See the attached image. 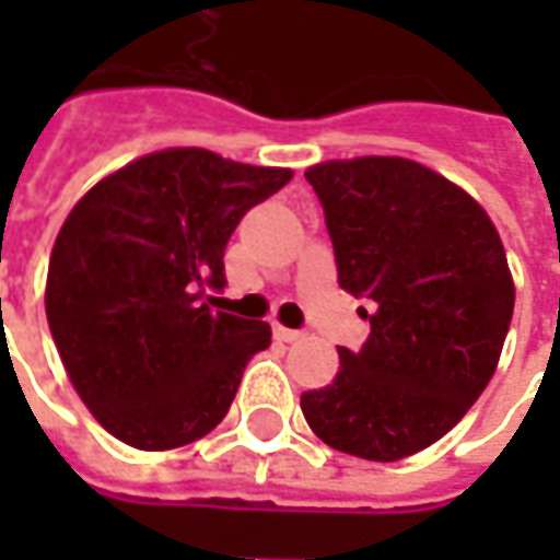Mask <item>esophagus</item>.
Listing matches in <instances>:
<instances>
[{"instance_id": "obj_1", "label": "esophagus", "mask_w": 560, "mask_h": 560, "mask_svg": "<svg viewBox=\"0 0 560 560\" xmlns=\"http://www.w3.org/2000/svg\"><path fill=\"white\" fill-rule=\"evenodd\" d=\"M272 336H276L279 341H300V339H303V332H300V329H288V327H281V324H276V327H272Z\"/></svg>"}]
</instances>
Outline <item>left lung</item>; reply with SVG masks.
I'll use <instances>...</instances> for the list:
<instances>
[{"instance_id":"8db88e82","label":"left lung","mask_w":560,"mask_h":560,"mask_svg":"<svg viewBox=\"0 0 560 560\" xmlns=\"http://www.w3.org/2000/svg\"><path fill=\"white\" fill-rule=\"evenodd\" d=\"M336 252L339 284L369 296L372 332L339 348V375L300 399L332 450L396 462L456 425L492 381L513 276L492 219L474 197L399 155L320 161L305 171Z\"/></svg>"}]
</instances>
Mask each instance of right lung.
<instances>
[{
	"instance_id": "add662e5",
	"label": "right lung",
	"mask_w": 560,
	"mask_h": 560,
	"mask_svg": "<svg viewBox=\"0 0 560 560\" xmlns=\"http://www.w3.org/2000/svg\"><path fill=\"white\" fill-rule=\"evenodd\" d=\"M291 176L173 147L107 173L68 212L47 269V324L83 405L122 444L173 450L224 420L272 329L212 312L219 296L207 303V291L224 288L240 219Z\"/></svg>"
}]
</instances>
